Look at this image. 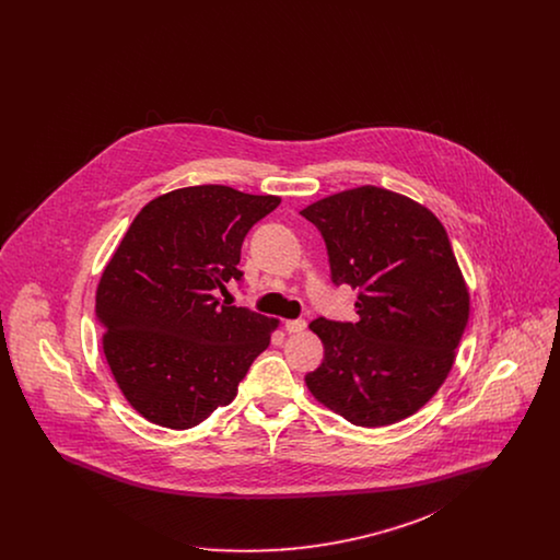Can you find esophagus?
I'll return each instance as SVG.
<instances>
[{
  "instance_id": "34e87169",
  "label": "esophagus",
  "mask_w": 560,
  "mask_h": 560,
  "mask_svg": "<svg viewBox=\"0 0 560 560\" xmlns=\"http://www.w3.org/2000/svg\"><path fill=\"white\" fill-rule=\"evenodd\" d=\"M285 329H288V331H290V334H300V331H304V329H306V320H304V319L285 320Z\"/></svg>"
}]
</instances>
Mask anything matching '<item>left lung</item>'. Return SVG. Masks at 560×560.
<instances>
[{
    "label": "left lung",
    "instance_id": "1",
    "mask_svg": "<svg viewBox=\"0 0 560 560\" xmlns=\"http://www.w3.org/2000/svg\"><path fill=\"white\" fill-rule=\"evenodd\" d=\"M327 247L331 283L359 319L317 317L325 348L306 386L357 427H388L432 399L452 370L470 300L445 226L386 188H350L302 210Z\"/></svg>",
    "mask_w": 560,
    "mask_h": 560
}]
</instances>
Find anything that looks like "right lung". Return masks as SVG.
<instances>
[{"instance_id": "right-lung-1", "label": "right lung", "mask_w": 560, "mask_h": 560, "mask_svg": "<svg viewBox=\"0 0 560 560\" xmlns=\"http://www.w3.org/2000/svg\"><path fill=\"white\" fill-rule=\"evenodd\" d=\"M281 203L222 185L176 188L147 203L96 292L108 368L153 424L185 430L237 397L277 319L218 302L249 229Z\"/></svg>"}]
</instances>
